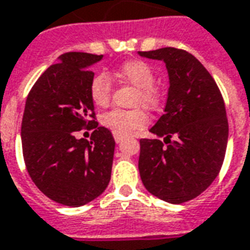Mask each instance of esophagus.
Wrapping results in <instances>:
<instances>
[{
	"instance_id": "34e87169",
	"label": "esophagus",
	"mask_w": 250,
	"mask_h": 250,
	"mask_svg": "<svg viewBox=\"0 0 250 250\" xmlns=\"http://www.w3.org/2000/svg\"><path fill=\"white\" fill-rule=\"evenodd\" d=\"M114 139H115L116 143H119V142H122V139H123V138H122L120 135H114Z\"/></svg>"
}]
</instances>
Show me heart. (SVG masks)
Returning <instances> with one entry per match:
<instances>
[{"instance_id": "obj_1", "label": "heart", "mask_w": 250, "mask_h": 250, "mask_svg": "<svg viewBox=\"0 0 250 250\" xmlns=\"http://www.w3.org/2000/svg\"><path fill=\"white\" fill-rule=\"evenodd\" d=\"M114 77L120 81L130 83L136 87L134 97L135 106H143L148 110H155L160 103V94L153 86L155 73L152 67L144 61H130L120 66ZM90 98L98 107H106L110 103L111 83L104 74H98L90 82ZM102 125L115 135L125 136L134 134L135 131L144 128L148 123V116L142 108L134 110H120L114 108L102 116Z\"/></svg>"}]
</instances>
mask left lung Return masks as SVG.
Instances as JSON below:
<instances>
[{
	"instance_id": "8db88e82",
	"label": "left lung",
	"mask_w": 250,
	"mask_h": 250,
	"mask_svg": "<svg viewBox=\"0 0 250 250\" xmlns=\"http://www.w3.org/2000/svg\"><path fill=\"white\" fill-rule=\"evenodd\" d=\"M139 55L164 61L169 77L164 114L149 130L158 138L140 139V177L149 193L182 204L203 193L221 169L228 143L223 95L186 50L163 47Z\"/></svg>"
}]
</instances>
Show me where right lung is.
<instances>
[{
  "label": "right lung",
  "instance_id": "1",
  "mask_svg": "<svg viewBox=\"0 0 250 250\" xmlns=\"http://www.w3.org/2000/svg\"><path fill=\"white\" fill-rule=\"evenodd\" d=\"M103 55L70 51L59 57L31 87L21 125L23 160L43 195L81 207L103 193L111 179L115 140L98 127L90 98V67ZM94 129L90 141L75 132Z\"/></svg>",
  "mask_w": 250,
  "mask_h": 250
}]
</instances>
